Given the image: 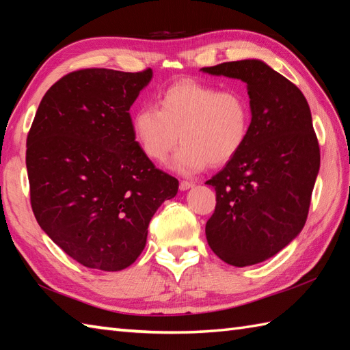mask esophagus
I'll return each mask as SVG.
<instances>
[{"mask_svg":"<svg viewBox=\"0 0 350 350\" xmlns=\"http://www.w3.org/2000/svg\"><path fill=\"white\" fill-rule=\"evenodd\" d=\"M192 187H194V183H192V182H187V180L180 182V185H179L180 191H188V189H189V188H192Z\"/></svg>","mask_w":350,"mask_h":350,"instance_id":"34e87169","label":"esophagus"}]
</instances>
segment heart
I'll return each mask as SVG.
<instances>
[{"instance_id":"obj_1","label":"heart","mask_w":350,"mask_h":350,"mask_svg":"<svg viewBox=\"0 0 350 350\" xmlns=\"http://www.w3.org/2000/svg\"><path fill=\"white\" fill-rule=\"evenodd\" d=\"M251 108L237 90L180 79L158 96V108L143 105L131 118L133 138L148 159L165 162L179 139L173 159L182 174H196L212 165H224L241 152L248 138Z\"/></svg>"}]
</instances>
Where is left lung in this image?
Instances as JSON below:
<instances>
[{"mask_svg":"<svg viewBox=\"0 0 350 350\" xmlns=\"http://www.w3.org/2000/svg\"><path fill=\"white\" fill-rule=\"evenodd\" d=\"M202 72L247 84L250 133L241 152L206 182L217 191L206 239L226 263L251 266L286 248L307 221L321 167L311 111L299 88L262 60Z\"/></svg>","mask_w":350,"mask_h":350,"instance_id":"left-lung-1","label":"left lung"}]
</instances>
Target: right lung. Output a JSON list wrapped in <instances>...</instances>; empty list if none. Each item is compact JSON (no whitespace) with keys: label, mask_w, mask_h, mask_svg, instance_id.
<instances>
[{"label":"right lung","mask_w":350,"mask_h":350,"mask_svg":"<svg viewBox=\"0 0 350 350\" xmlns=\"http://www.w3.org/2000/svg\"><path fill=\"white\" fill-rule=\"evenodd\" d=\"M153 72H72L43 96L27 138L34 217L66 254L116 272L143 252L147 227L179 182L133 138L129 109Z\"/></svg>","instance_id":"right-lung-1"}]
</instances>
